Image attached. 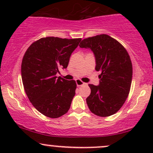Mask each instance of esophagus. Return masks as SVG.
I'll list each match as a JSON object with an SVG mask.
<instances>
[{
	"instance_id": "34e87169",
	"label": "esophagus",
	"mask_w": 153,
	"mask_h": 153,
	"mask_svg": "<svg viewBox=\"0 0 153 153\" xmlns=\"http://www.w3.org/2000/svg\"><path fill=\"white\" fill-rule=\"evenodd\" d=\"M75 82H76V85H78V86H81V85H83L84 84H85V82H83L82 81V80H79V79H78V80H75Z\"/></svg>"
}]
</instances>
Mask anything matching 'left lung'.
<instances>
[{"mask_svg":"<svg viewBox=\"0 0 153 153\" xmlns=\"http://www.w3.org/2000/svg\"><path fill=\"white\" fill-rule=\"evenodd\" d=\"M79 46L93 51L95 69L101 72L99 85H88L91 94L86 102L89 109L99 117L114 114L122 108L130 91L132 65L127 51L107 34L84 39Z\"/></svg>","mask_w":153,"mask_h":153,"instance_id":"left-lung-1","label":"left lung"}]
</instances>
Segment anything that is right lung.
<instances>
[{"label":"right lung","mask_w":153,"mask_h":153,"mask_svg":"<svg viewBox=\"0 0 153 153\" xmlns=\"http://www.w3.org/2000/svg\"><path fill=\"white\" fill-rule=\"evenodd\" d=\"M80 41V38H41L24 54L22 63L24 90L35 108L47 117L58 118L70 109L76 82L57 78L56 74L59 68H67Z\"/></svg>","instance_id":"right-lung-1"}]
</instances>
